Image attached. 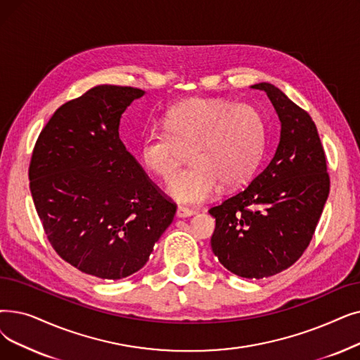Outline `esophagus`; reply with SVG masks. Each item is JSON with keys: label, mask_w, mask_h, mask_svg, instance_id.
Instances as JSON below:
<instances>
[{"label": "esophagus", "mask_w": 360, "mask_h": 360, "mask_svg": "<svg viewBox=\"0 0 360 360\" xmlns=\"http://www.w3.org/2000/svg\"><path fill=\"white\" fill-rule=\"evenodd\" d=\"M195 212L194 210H191V209H188V207H184V206H179L178 209H176V216L178 217H188V216H193Z\"/></svg>", "instance_id": "obj_1"}]
</instances>
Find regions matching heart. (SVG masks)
I'll return each instance as SVG.
<instances>
[{"label":"heart","mask_w":360,"mask_h":360,"mask_svg":"<svg viewBox=\"0 0 360 360\" xmlns=\"http://www.w3.org/2000/svg\"><path fill=\"white\" fill-rule=\"evenodd\" d=\"M165 129H148L139 159L162 179L179 163V146H193L191 166L169 182V194L186 205L210 198L221 184L237 188L256 174L268 139V123L257 107L221 98H190L170 107Z\"/></svg>","instance_id":"obj_1"}]
</instances>
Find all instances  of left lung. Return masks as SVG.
Masks as SVG:
<instances>
[{"label": "left lung", "mask_w": 360, "mask_h": 360, "mask_svg": "<svg viewBox=\"0 0 360 360\" xmlns=\"http://www.w3.org/2000/svg\"><path fill=\"white\" fill-rule=\"evenodd\" d=\"M281 120L274 159L244 190L210 207V244L224 266L243 278L290 268L314 237L330 194L326 158L315 122L279 88L262 82Z\"/></svg>", "instance_id": "1"}]
</instances>
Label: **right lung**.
<instances>
[{
	"label": "right lung",
	"mask_w": 360,
	"mask_h": 360,
	"mask_svg": "<svg viewBox=\"0 0 360 360\" xmlns=\"http://www.w3.org/2000/svg\"><path fill=\"white\" fill-rule=\"evenodd\" d=\"M144 91L98 85L58 107L41 131L29 188L56 253L84 274L120 279L147 263L176 205L119 138Z\"/></svg>",
	"instance_id": "obj_1"
}]
</instances>
